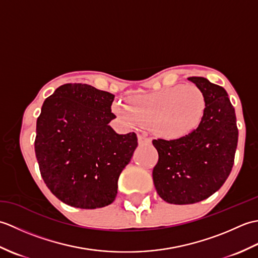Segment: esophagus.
Returning <instances> with one entry per match:
<instances>
[{"label": "esophagus", "mask_w": 258, "mask_h": 258, "mask_svg": "<svg viewBox=\"0 0 258 258\" xmlns=\"http://www.w3.org/2000/svg\"><path fill=\"white\" fill-rule=\"evenodd\" d=\"M138 139H139V144H141V145L151 143V140H150V139H147L146 136H144V135H139V136H138Z\"/></svg>", "instance_id": "obj_1"}]
</instances>
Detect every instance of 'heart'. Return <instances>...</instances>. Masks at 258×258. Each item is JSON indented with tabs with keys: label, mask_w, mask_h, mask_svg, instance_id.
<instances>
[{
	"label": "heart",
	"mask_w": 258,
	"mask_h": 258,
	"mask_svg": "<svg viewBox=\"0 0 258 258\" xmlns=\"http://www.w3.org/2000/svg\"><path fill=\"white\" fill-rule=\"evenodd\" d=\"M205 97L194 84L178 85L114 103L113 112L128 126H152L157 136L179 139L194 131L205 113Z\"/></svg>",
	"instance_id": "heart-1"
}]
</instances>
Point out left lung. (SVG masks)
Wrapping results in <instances>:
<instances>
[{"mask_svg": "<svg viewBox=\"0 0 258 258\" xmlns=\"http://www.w3.org/2000/svg\"><path fill=\"white\" fill-rule=\"evenodd\" d=\"M188 81L205 97L199 127L177 140H153L158 152L153 182L162 200L176 205L206 200L222 187L232 171L238 141L227 92L205 78L191 76Z\"/></svg>", "mask_w": 258, "mask_h": 258, "instance_id": "obj_1", "label": "left lung"}]
</instances>
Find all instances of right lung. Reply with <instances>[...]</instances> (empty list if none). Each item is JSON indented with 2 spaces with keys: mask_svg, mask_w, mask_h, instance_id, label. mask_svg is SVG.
<instances>
[{
  "mask_svg": "<svg viewBox=\"0 0 258 258\" xmlns=\"http://www.w3.org/2000/svg\"><path fill=\"white\" fill-rule=\"evenodd\" d=\"M114 95L87 84H64L43 103L35 155L44 183L70 206L94 210L113 203L117 180L138 147L133 133L108 125Z\"/></svg>",
  "mask_w": 258,
  "mask_h": 258,
  "instance_id": "add662e5",
  "label": "right lung"
}]
</instances>
